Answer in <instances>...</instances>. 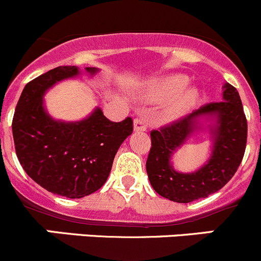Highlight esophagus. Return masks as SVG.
Wrapping results in <instances>:
<instances>
[{"mask_svg": "<svg viewBox=\"0 0 261 261\" xmlns=\"http://www.w3.org/2000/svg\"><path fill=\"white\" fill-rule=\"evenodd\" d=\"M133 128L136 132H144L147 129L146 120L142 119V118H136L133 122Z\"/></svg>", "mask_w": 261, "mask_h": 261, "instance_id": "esophagus-1", "label": "esophagus"}]
</instances>
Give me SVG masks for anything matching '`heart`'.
Returning <instances> with one entry per match:
<instances>
[{
    "label": "heart",
    "instance_id": "obj_1",
    "mask_svg": "<svg viewBox=\"0 0 261 261\" xmlns=\"http://www.w3.org/2000/svg\"><path fill=\"white\" fill-rule=\"evenodd\" d=\"M189 79L184 74H169L154 79L147 84L141 97L148 102L166 101L161 115L166 120H174L184 115L198 100V89L187 86Z\"/></svg>",
    "mask_w": 261,
    "mask_h": 261
}]
</instances>
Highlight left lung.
<instances>
[{
    "instance_id": "8db88e82",
    "label": "left lung",
    "mask_w": 261,
    "mask_h": 261,
    "mask_svg": "<svg viewBox=\"0 0 261 261\" xmlns=\"http://www.w3.org/2000/svg\"><path fill=\"white\" fill-rule=\"evenodd\" d=\"M207 125L213 138L208 161L193 173L173 169V153L192 135ZM247 122L241 99L232 85L224 84L222 101L211 102L171 125L151 132L146 170L152 188L161 197L176 203L207 198L223 188L239 169L246 148Z\"/></svg>"
}]
</instances>
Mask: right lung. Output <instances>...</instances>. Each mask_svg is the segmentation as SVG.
<instances>
[{
    "instance_id": "obj_1",
    "label": "right lung",
    "mask_w": 261,
    "mask_h": 261,
    "mask_svg": "<svg viewBox=\"0 0 261 261\" xmlns=\"http://www.w3.org/2000/svg\"><path fill=\"white\" fill-rule=\"evenodd\" d=\"M85 72L94 76L99 68L86 67ZM80 74L76 66H61L30 81L12 119L15 149L25 172L48 192L71 199L92 194L105 184L115 153L133 132L130 118L112 122L100 108L77 122L48 114L45 92Z\"/></svg>"
}]
</instances>
